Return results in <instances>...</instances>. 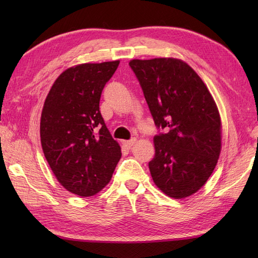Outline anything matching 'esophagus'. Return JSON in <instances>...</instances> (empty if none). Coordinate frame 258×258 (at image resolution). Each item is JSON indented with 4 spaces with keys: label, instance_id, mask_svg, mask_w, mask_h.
<instances>
[{
    "label": "esophagus",
    "instance_id": "1",
    "mask_svg": "<svg viewBox=\"0 0 258 258\" xmlns=\"http://www.w3.org/2000/svg\"><path fill=\"white\" fill-rule=\"evenodd\" d=\"M136 141H137V139H131V140H128V141H122V144H123V146L124 147H127V148H131L132 146H134V144L136 143Z\"/></svg>",
    "mask_w": 258,
    "mask_h": 258
}]
</instances>
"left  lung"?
<instances>
[{
  "mask_svg": "<svg viewBox=\"0 0 258 258\" xmlns=\"http://www.w3.org/2000/svg\"><path fill=\"white\" fill-rule=\"evenodd\" d=\"M158 129L155 157L148 162L154 183L169 197L198 191L212 174L221 153V118L198 74L174 58L129 62Z\"/></svg>",
  "mask_w": 258,
  "mask_h": 258,
  "instance_id": "1",
  "label": "left lung"
}]
</instances>
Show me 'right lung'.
I'll use <instances>...</instances> for the list:
<instances>
[{"label": "right lung", "mask_w": 258, "mask_h": 258, "mask_svg": "<svg viewBox=\"0 0 258 258\" xmlns=\"http://www.w3.org/2000/svg\"><path fill=\"white\" fill-rule=\"evenodd\" d=\"M119 61L70 68L53 83L41 116V143L59 183L81 197L111 181L120 146L100 113V98Z\"/></svg>", "instance_id": "obj_1"}]
</instances>
